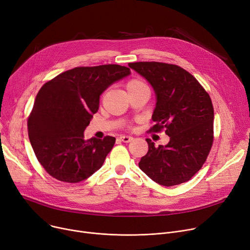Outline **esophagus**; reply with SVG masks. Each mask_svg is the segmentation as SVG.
Masks as SVG:
<instances>
[{"label":"esophagus","mask_w":250,"mask_h":250,"mask_svg":"<svg viewBox=\"0 0 250 250\" xmlns=\"http://www.w3.org/2000/svg\"><path fill=\"white\" fill-rule=\"evenodd\" d=\"M120 139H121V141H123L124 143H129V142H132V141L134 140V138L130 137V136H121Z\"/></svg>","instance_id":"obj_1"}]
</instances>
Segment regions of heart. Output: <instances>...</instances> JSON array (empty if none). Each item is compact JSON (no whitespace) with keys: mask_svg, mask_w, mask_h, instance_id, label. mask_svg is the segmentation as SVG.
<instances>
[{"mask_svg":"<svg viewBox=\"0 0 250 250\" xmlns=\"http://www.w3.org/2000/svg\"><path fill=\"white\" fill-rule=\"evenodd\" d=\"M126 90L127 91H133V90H138L142 88H149L147 83L145 81L141 80V79H132L126 83Z\"/></svg>","mask_w":250,"mask_h":250,"instance_id":"b5f03b06","label":"heart"}]
</instances>
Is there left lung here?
<instances>
[{
	"label": "left lung",
	"instance_id": "1",
	"mask_svg": "<svg viewBox=\"0 0 250 250\" xmlns=\"http://www.w3.org/2000/svg\"><path fill=\"white\" fill-rule=\"evenodd\" d=\"M152 85L157 97L150 132L165 130L170 141L149 150L139 167L164 187L188 181L202 168L214 142V107L199 81L179 65L159 62L128 63Z\"/></svg>",
	"mask_w": 250,
	"mask_h": 250
}]
</instances>
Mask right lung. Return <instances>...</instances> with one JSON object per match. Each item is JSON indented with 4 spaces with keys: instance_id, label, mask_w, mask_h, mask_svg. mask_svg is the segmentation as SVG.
<instances>
[{
    "instance_id": "obj_1",
    "label": "right lung",
    "mask_w": 250,
    "mask_h": 250,
    "mask_svg": "<svg viewBox=\"0 0 250 250\" xmlns=\"http://www.w3.org/2000/svg\"><path fill=\"white\" fill-rule=\"evenodd\" d=\"M129 74L120 64L77 67L38 91L27 122L28 136L37 160L50 176L77 183L103 165L115 138L85 141L84 130L98 111L103 91Z\"/></svg>"
}]
</instances>
